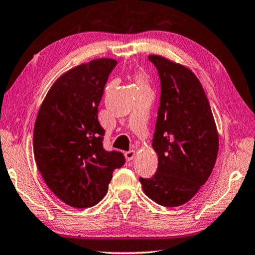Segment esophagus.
<instances>
[{
    "label": "esophagus",
    "instance_id": "esophagus-1",
    "mask_svg": "<svg viewBox=\"0 0 255 255\" xmlns=\"http://www.w3.org/2000/svg\"><path fill=\"white\" fill-rule=\"evenodd\" d=\"M135 155H136V151L135 150H130V151L125 152V158H126L127 161H131L132 159L135 158Z\"/></svg>",
    "mask_w": 255,
    "mask_h": 255
}]
</instances>
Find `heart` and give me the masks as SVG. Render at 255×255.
<instances>
[{
  "label": "heart",
  "mask_w": 255,
  "mask_h": 255,
  "mask_svg": "<svg viewBox=\"0 0 255 255\" xmlns=\"http://www.w3.org/2000/svg\"><path fill=\"white\" fill-rule=\"evenodd\" d=\"M135 82L138 88H149V79L144 72H136L135 73Z\"/></svg>",
  "instance_id": "1"
}]
</instances>
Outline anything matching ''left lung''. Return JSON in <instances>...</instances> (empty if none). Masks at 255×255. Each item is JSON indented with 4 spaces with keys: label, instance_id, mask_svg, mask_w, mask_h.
Wrapping results in <instances>:
<instances>
[{
    "label": "left lung",
    "instance_id": "left-lung-1",
    "mask_svg": "<svg viewBox=\"0 0 255 255\" xmlns=\"http://www.w3.org/2000/svg\"><path fill=\"white\" fill-rule=\"evenodd\" d=\"M149 59L161 82L152 147L158 155L153 177L139 178L143 191L166 207L181 206L199 191L214 168L219 132L210 102L196 74L159 55Z\"/></svg>",
    "mask_w": 255,
    "mask_h": 255
}]
</instances>
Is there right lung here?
I'll return each instance as SVG.
<instances>
[{
	"instance_id": "right-lung-1",
	"label": "right lung",
	"mask_w": 255,
	"mask_h": 255,
	"mask_svg": "<svg viewBox=\"0 0 255 255\" xmlns=\"http://www.w3.org/2000/svg\"><path fill=\"white\" fill-rule=\"evenodd\" d=\"M112 58L83 63L56 80L37 112L33 150L45 184L74 208H87L103 199L113 170L125 164L121 152L105 151V130L98 121V105Z\"/></svg>"
}]
</instances>
